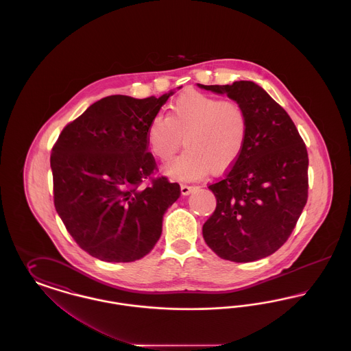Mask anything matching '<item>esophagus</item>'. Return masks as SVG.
<instances>
[{"mask_svg": "<svg viewBox=\"0 0 351 351\" xmlns=\"http://www.w3.org/2000/svg\"><path fill=\"white\" fill-rule=\"evenodd\" d=\"M180 189H182V195H184V196H188V195H191L193 191H196V189H197V186H195V185H186V184H182Z\"/></svg>", "mask_w": 351, "mask_h": 351, "instance_id": "1", "label": "esophagus"}]
</instances>
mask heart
Returning <instances> with one entry per match:
<instances>
[{
	"label": "heart",
	"mask_w": 351,
	"mask_h": 351,
	"mask_svg": "<svg viewBox=\"0 0 351 351\" xmlns=\"http://www.w3.org/2000/svg\"><path fill=\"white\" fill-rule=\"evenodd\" d=\"M247 117L232 100H221L196 90L185 92L169 106L168 117L154 118L147 128L151 152L168 162L182 146L186 150L167 166V173L193 180L233 167L247 138Z\"/></svg>",
	"instance_id": "obj_1"
}]
</instances>
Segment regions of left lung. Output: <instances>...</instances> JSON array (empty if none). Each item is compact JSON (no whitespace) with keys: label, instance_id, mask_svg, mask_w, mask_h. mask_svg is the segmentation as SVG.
Instances as JSON below:
<instances>
[{"label":"left lung","instance_id":"1","mask_svg":"<svg viewBox=\"0 0 351 351\" xmlns=\"http://www.w3.org/2000/svg\"><path fill=\"white\" fill-rule=\"evenodd\" d=\"M197 86L238 102L249 123L239 159L208 186L217 206L202 237L222 259L246 263L266 258L285 243L306 204V147L288 113L258 84Z\"/></svg>","mask_w":351,"mask_h":351}]
</instances>
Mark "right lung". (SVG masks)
I'll return each mask as SVG.
<instances>
[{
    "mask_svg": "<svg viewBox=\"0 0 351 351\" xmlns=\"http://www.w3.org/2000/svg\"><path fill=\"white\" fill-rule=\"evenodd\" d=\"M173 93L101 99L68 123L52 147L56 212L76 243L100 261L134 262L149 254L180 196L179 184L166 178L143 185L156 167L147 128Z\"/></svg>",
    "mask_w": 351,
    "mask_h": 351,
    "instance_id": "right-lung-1",
    "label": "right lung"
}]
</instances>
